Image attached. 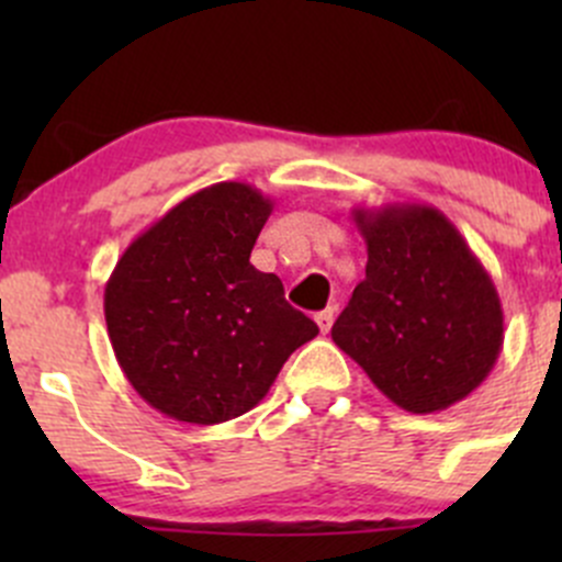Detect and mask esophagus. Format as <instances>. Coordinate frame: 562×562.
<instances>
[{
    "label": "esophagus",
    "instance_id": "1",
    "mask_svg": "<svg viewBox=\"0 0 562 562\" xmlns=\"http://www.w3.org/2000/svg\"><path fill=\"white\" fill-rule=\"evenodd\" d=\"M315 323H317V328L326 334L328 328H331V323H334V310L326 307V310H321V313H315Z\"/></svg>",
    "mask_w": 562,
    "mask_h": 562
}]
</instances>
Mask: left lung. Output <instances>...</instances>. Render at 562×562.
Masks as SVG:
<instances>
[{"label":"left lung","instance_id":"left-lung-1","mask_svg":"<svg viewBox=\"0 0 562 562\" xmlns=\"http://www.w3.org/2000/svg\"><path fill=\"white\" fill-rule=\"evenodd\" d=\"M367 277L331 339L407 413L473 394L503 350V307L457 225L427 203L356 206Z\"/></svg>","mask_w":562,"mask_h":562}]
</instances>
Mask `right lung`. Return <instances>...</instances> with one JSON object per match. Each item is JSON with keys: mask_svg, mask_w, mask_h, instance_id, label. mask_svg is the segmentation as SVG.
Returning a JSON list of instances; mask_svg holds the SVG:
<instances>
[{"mask_svg": "<svg viewBox=\"0 0 562 562\" xmlns=\"http://www.w3.org/2000/svg\"><path fill=\"white\" fill-rule=\"evenodd\" d=\"M274 201L245 181L192 192L130 241L105 282L113 353L146 405L181 424L252 411L317 334L249 263Z\"/></svg>", "mask_w": 562, "mask_h": 562, "instance_id": "obj_1", "label": "right lung"}]
</instances>
